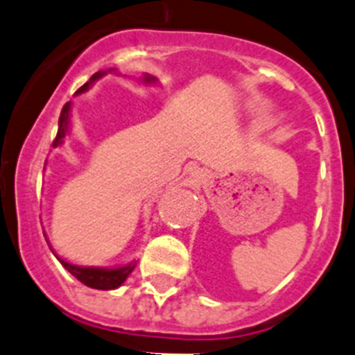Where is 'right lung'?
<instances>
[{
    "mask_svg": "<svg viewBox=\"0 0 355 355\" xmlns=\"http://www.w3.org/2000/svg\"><path fill=\"white\" fill-rule=\"evenodd\" d=\"M105 71H98L94 73L91 77V80L85 82L80 89L77 91V94L80 92H85L89 89V85L92 84L94 80H98L99 77H103ZM154 77H148L145 75V82H154ZM69 103H66L64 107H62L61 115H59V128H58V135H55V140L52 144V147H58V145L62 144V138L66 137V131H68V124H69ZM59 259V257H58ZM59 263L73 275V277L80 280L82 284H85L87 287H92V289H101V291H110V289H117L121 284H124L125 278L129 277L132 270H135V264H128V266L122 268H114V270H105V268H82V266H75V264H69L66 261L59 259Z\"/></svg>",
    "mask_w": 355,
    "mask_h": 355,
    "instance_id": "add662e5",
    "label": "right lung"
}]
</instances>
